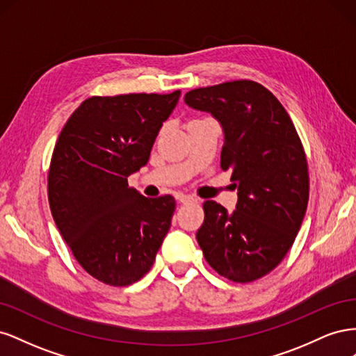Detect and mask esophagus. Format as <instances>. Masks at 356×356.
<instances>
[{"mask_svg": "<svg viewBox=\"0 0 356 356\" xmlns=\"http://www.w3.org/2000/svg\"><path fill=\"white\" fill-rule=\"evenodd\" d=\"M175 197H177V200H178L179 203H191V202H197V199H196V197L188 196V195H182V193H178V195H177Z\"/></svg>", "mask_w": 356, "mask_h": 356, "instance_id": "esophagus-1", "label": "esophagus"}]
</instances>
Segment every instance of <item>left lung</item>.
Returning a JSON list of instances; mask_svg holds the SVG:
<instances>
[{
  "label": "left lung",
  "mask_w": 356,
  "mask_h": 356,
  "mask_svg": "<svg viewBox=\"0 0 356 356\" xmlns=\"http://www.w3.org/2000/svg\"><path fill=\"white\" fill-rule=\"evenodd\" d=\"M184 101L221 124V168L232 170L238 188L232 213L213 200L203 203L196 239L215 272L252 282L284 260L303 222L309 200L303 145L282 104L255 81L195 89Z\"/></svg>",
  "instance_id": "1"
}]
</instances>
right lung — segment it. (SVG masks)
Wrapping results in <instances>:
<instances>
[{
	"mask_svg": "<svg viewBox=\"0 0 356 356\" xmlns=\"http://www.w3.org/2000/svg\"><path fill=\"white\" fill-rule=\"evenodd\" d=\"M179 96H93L71 114L53 149V220L75 260L106 285L139 281L170 229L175 199H148L129 187L127 177L147 165Z\"/></svg>",
	"mask_w": 356,
	"mask_h": 356,
	"instance_id": "right-lung-1",
	"label": "right lung"
}]
</instances>
